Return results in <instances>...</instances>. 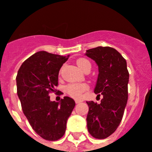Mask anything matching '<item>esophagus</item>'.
Listing matches in <instances>:
<instances>
[{
	"mask_svg": "<svg viewBox=\"0 0 152 152\" xmlns=\"http://www.w3.org/2000/svg\"><path fill=\"white\" fill-rule=\"evenodd\" d=\"M81 102H82V100H75V103H76V104H77V103H81Z\"/></svg>",
	"mask_w": 152,
	"mask_h": 152,
	"instance_id": "1",
	"label": "esophagus"
}]
</instances>
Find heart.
Instances as JSON below:
<instances>
[{
	"label": "heart",
	"instance_id": "1",
	"mask_svg": "<svg viewBox=\"0 0 152 152\" xmlns=\"http://www.w3.org/2000/svg\"><path fill=\"white\" fill-rule=\"evenodd\" d=\"M76 64L81 69L84 70L87 66H91V64L87 59L80 58L77 59ZM88 88V86L86 83H70L65 87L66 93L71 97L75 98H79L85 91Z\"/></svg>",
	"mask_w": 152,
	"mask_h": 152
}]
</instances>
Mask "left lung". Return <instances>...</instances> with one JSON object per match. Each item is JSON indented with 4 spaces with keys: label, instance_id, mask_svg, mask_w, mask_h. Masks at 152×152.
<instances>
[{
    "label": "left lung",
    "instance_id": "obj_1",
    "mask_svg": "<svg viewBox=\"0 0 152 152\" xmlns=\"http://www.w3.org/2000/svg\"><path fill=\"white\" fill-rule=\"evenodd\" d=\"M86 55L98 65L94 93L103 96L100 103L86 102L88 130L93 137L102 140L112 135L121 123L128 98L129 73L126 60L113 48L98 46L86 50Z\"/></svg>",
    "mask_w": 152,
    "mask_h": 152
}]
</instances>
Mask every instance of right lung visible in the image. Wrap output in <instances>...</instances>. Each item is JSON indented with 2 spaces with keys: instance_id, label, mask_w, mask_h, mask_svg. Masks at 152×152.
Here are the masks:
<instances>
[{
  "instance_id": "1",
  "label": "right lung",
  "mask_w": 152,
  "mask_h": 152,
  "mask_svg": "<svg viewBox=\"0 0 152 152\" xmlns=\"http://www.w3.org/2000/svg\"><path fill=\"white\" fill-rule=\"evenodd\" d=\"M68 58L69 55L45 51L36 52L23 62L16 76L17 94L23 113L33 130L49 141L63 137L68 118L76 105L69 97L55 102L51 101L49 96L57 91L55 87L58 85L59 70Z\"/></svg>"
}]
</instances>
